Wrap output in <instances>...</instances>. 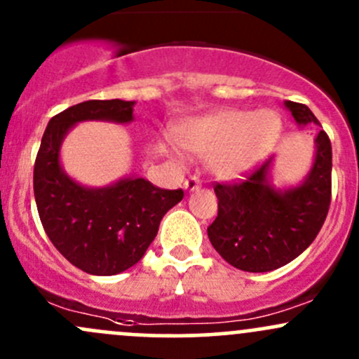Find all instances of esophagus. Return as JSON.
Masks as SVG:
<instances>
[{
	"mask_svg": "<svg viewBox=\"0 0 359 359\" xmlns=\"http://www.w3.org/2000/svg\"><path fill=\"white\" fill-rule=\"evenodd\" d=\"M199 187H201V180H199V177H189V179L186 180V189L192 192V191H198Z\"/></svg>",
	"mask_w": 359,
	"mask_h": 359,
	"instance_id": "obj_1",
	"label": "esophagus"
}]
</instances>
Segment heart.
Returning a JSON list of instances; mask_svg holds the SVG:
<instances>
[{"mask_svg":"<svg viewBox=\"0 0 359 359\" xmlns=\"http://www.w3.org/2000/svg\"><path fill=\"white\" fill-rule=\"evenodd\" d=\"M282 120L273 110H220L198 116L179 129V142L208 158V167L225 180L243 179L275 149Z\"/></svg>","mask_w":359,"mask_h":359,"instance_id":"1","label":"heart"}]
</instances>
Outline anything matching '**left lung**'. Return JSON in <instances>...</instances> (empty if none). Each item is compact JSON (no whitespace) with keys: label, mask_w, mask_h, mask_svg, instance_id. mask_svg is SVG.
I'll return each mask as SVG.
<instances>
[{"label":"left lung","mask_w":359,"mask_h":359,"mask_svg":"<svg viewBox=\"0 0 359 359\" xmlns=\"http://www.w3.org/2000/svg\"><path fill=\"white\" fill-rule=\"evenodd\" d=\"M297 126L316 123L306 104L285 101ZM316 153L306 179L278 191L270 182L273 158L236 184H215L218 215L208 237L218 255L244 271H270L287 265L315 241L330 206L332 144L323 130L315 139Z\"/></svg>","instance_id":"8db88e82"}]
</instances>
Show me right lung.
Returning a JSON list of instances; mask_svg holds the SVG:
<instances>
[{
	"label": "right lung",
	"instance_id": "right-lung-1",
	"mask_svg": "<svg viewBox=\"0 0 359 359\" xmlns=\"http://www.w3.org/2000/svg\"><path fill=\"white\" fill-rule=\"evenodd\" d=\"M134 101L90 100L74 104L48 123L34 163V198L53 246L90 275H116L134 266L156 237L161 218L182 201L184 191L127 177L108 187H84L60 165V146L84 120L129 123Z\"/></svg>",
	"mask_w": 359,
	"mask_h": 359
}]
</instances>
